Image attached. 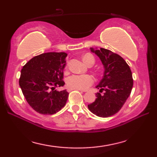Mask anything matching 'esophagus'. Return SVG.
I'll return each instance as SVG.
<instances>
[{"label":"esophagus","mask_w":157,"mask_h":157,"mask_svg":"<svg viewBox=\"0 0 157 157\" xmlns=\"http://www.w3.org/2000/svg\"><path fill=\"white\" fill-rule=\"evenodd\" d=\"M73 90H76V89H68V92H70V91H73ZM78 90H79V89H78ZM79 91H83V92H85L84 91H82V90H79Z\"/></svg>","instance_id":"obj_1"}]
</instances>
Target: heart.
Returning <instances> with one entry per match:
<instances>
[{"label":"heart","mask_w":157,"mask_h":157,"mask_svg":"<svg viewBox=\"0 0 157 157\" xmlns=\"http://www.w3.org/2000/svg\"><path fill=\"white\" fill-rule=\"evenodd\" d=\"M83 61L86 64L94 63L95 59L90 53L83 56ZM94 83V78L89 74H74L68 77L66 80L67 86L70 89L86 90Z\"/></svg>","instance_id":"heart-1"}]
</instances>
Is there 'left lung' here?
<instances>
[{
  "label": "left lung",
  "mask_w": 157,
  "mask_h": 157,
  "mask_svg": "<svg viewBox=\"0 0 157 157\" xmlns=\"http://www.w3.org/2000/svg\"><path fill=\"white\" fill-rule=\"evenodd\" d=\"M99 58L104 66V76L96 86L99 92L96 94L94 102L88 105L94 114L99 117H109L119 112L130 96L133 87L132 73L123 58L107 49L90 48Z\"/></svg>",
  "instance_id": "8db88e82"
}]
</instances>
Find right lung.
I'll use <instances>...</instances> for the list:
<instances>
[{"mask_svg": "<svg viewBox=\"0 0 157 157\" xmlns=\"http://www.w3.org/2000/svg\"><path fill=\"white\" fill-rule=\"evenodd\" d=\"M66 56L64 52L42 53L31 59L21 70L19 86L27 102L38 113L54 114L66 105L68 93L55 89L65 84Z\"/></svg>", "mask_w": 157, "mask_h": 157, "instance_id": "1", "label": "right lung"}]
</instances>
